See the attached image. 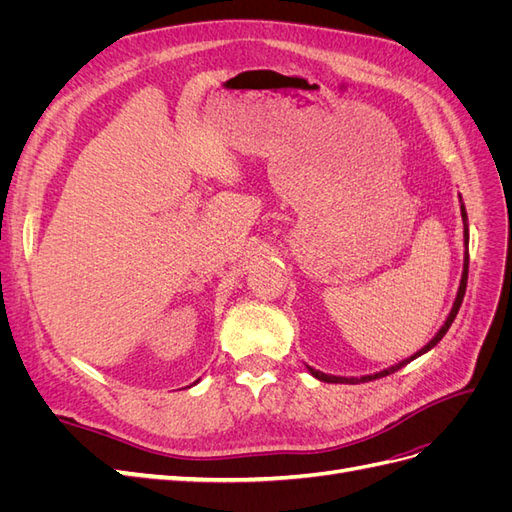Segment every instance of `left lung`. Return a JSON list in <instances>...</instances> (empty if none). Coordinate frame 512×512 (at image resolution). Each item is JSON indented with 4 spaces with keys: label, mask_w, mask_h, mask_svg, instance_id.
Masks as SVG:
<instances>
[{
    "label": "left lung",
    "mask_w": 512,
    "mask_h": 512,
    "mask_svg": "<svg viewBox=\"0 0 512 512\" xmlns=\"http://www.w3.org/2000/svg\"><path fill=\"white\" fill-rule=\"evenodd\" d=\"M459 198H461V196H459ZM461 220H463V245H466V254H463V271H461V282H459V288H457V297H455V301H453L451 312H448V316H446L444 324H442V327H440V331H438L436 335H433V337L429 339V344H427V346H423V348L418 350V352H414L412 356H408V359H404V361H399V363H395V365H391V367H386V369L378 371V374H369V376H361V378H344V376H331V374H322V371H318V369H314V367H309V365H307V371H309V374H312L314 378H318L320 382H329V384H359V382H369V380H376V378H382V376L395 374L397 369H401V367H404V365H408L410 361L418 359V356H421V354L429 352L433 346H438V342H440V339L446 335V331L451 329V324H453V320H455V316H457V312H459V307H461L463 294H466V286H468V260H470V254H468V243H470V230H468V213H466V207H463V203H461Z\"/></svg>",
    "instance_id": "left-lung-1"
}]
</instances>
